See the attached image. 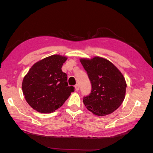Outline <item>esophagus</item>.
Instances as JSON below:
<instances>
[{"mask_svg":"<svg viewBox=\"0 0 153 153\" xmlns=\"http://www.w3.org/2000/svg\"><path fill=\"white\" fill-rule=\"evenodd\" d=\"M75 87V90H76V91H78V90H79V89H80V87H79V85H78V84H76Z\"/></svg>","mask_w":153,"mask_h":153,"instance_id":"34e87169","label":"esophagus"}]
</instances>
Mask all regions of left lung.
Segmentation results:
<instances>
[{"instance_id": "obj_1", "label": "left lung", "mask_w": 153, "mask_h": 153, "mask_svg": "<svg viewBox=\"0 0 153 153\" xmlns=\"http://www.w3.org/2000/svg\"><path fill=\"white\" fill-rule=\"evenodd\" d=\"M80 62L92 86L91 93L83 100L87 108L97 115L112 113L125 98L126 83L122 73L112 62L101 57L82 59Z\"/></svg>"}]
</instances>
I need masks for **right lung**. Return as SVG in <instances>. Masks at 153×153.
<instances>
[{"mask_svg":"<svg viewBox=\"0 0 153 153\" xmlns=\"http://www.w3.org/2000/svg\"><path fill=\"white\" fill-rule=\"evenodd\" d=\"M67 58L53 55L34 64L22 82L27 102L41 113H52L64 103L75 91L68 86L67 74L62 66Z\"/></svg>","mask_w":153,"mask_h":153,"instance_id":"obj_1","label":"right lung"}]
</instances>
